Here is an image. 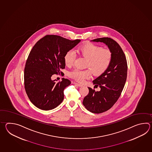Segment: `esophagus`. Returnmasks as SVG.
Here are the masks:
<instances>
[{
	"instance_id": "1",
	"label": "esophagus",
	"mask_w": 152,
	"mask_h": 152,
	"mask_svg": "<svg viewBox=\"0 0 152 152\" xmlns=\"http://www.w3.org/2000/svg\"><path fill=\"white\" fill-rule=\"evenodd\" d=\"M73 84H75V85H77V86H80V87H81V86H83V85H81V84H78V83H75V82H74V83H73Z\"/></svg>"
}]
</instances>
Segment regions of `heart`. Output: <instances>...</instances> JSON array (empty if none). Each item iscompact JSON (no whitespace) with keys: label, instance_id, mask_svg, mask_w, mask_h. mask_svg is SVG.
<instances>
[{"label":"heart","instance_id":"b5f03b06","mask_svg":"<svg viewBox=\"0 0 152 152\" xmlns=\"http://www.w3.org/2000/svg\"><path fill=\"white\" fill-rule=\"evenodd\" d=\"M77 52L79 55L87 58L86 67L91 69H75L71 72L69 75L75 80L83 83L86 79L91 77L92 72L94 75H102L106 71L112 60V53L109 49L102 48L100 46L88 43L79 46ZM75 55L73 52L69 50L65 54L64 61L67 67L74 64Z\"/></svg>","mask_w":152,"mask_h":152}]
</instances>
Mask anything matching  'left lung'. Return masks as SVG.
I'll return each mask as SVG.
<instances>
[{"mask_svg": "<svg viewBox=\"0 0 152 152\" xmlns=\"http://www.w3.org/2000/svg\"><path fill=\"white\" fill-rule=\"evenodd\" d=\"M91 41L103 43L112 53V60L108 68L92 81L94 86H99L100 90L95 91L88 87L89 93L83 102L87 110L100 113L110 109L119 98L126 81L128 67L125 54L115 41L103 37Z\"/></svg>", "mask_w": 152, "mask_h": 152, "instance_id": "8db88e82", "label": "left lung"}]
</instances>
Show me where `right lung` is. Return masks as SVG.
<instances>
[{"label": "right lung", "mask_w": 152, "mask_h": 152, "mask_svg": "<svg viewBox=\"0 0 152 152\" xmlns=\"http://www.w3.org/2000/svg\"><path fill=\"white\" fill-rule=\"evenodd\" d=\"M80 41L51 35L40 39L33 47L26 62L24 77L26 93L35 107L52 110L61 103L64 90L71 82L62 78L56 83L51 77L65 68V54Z\"/></svg>", "instance_id": "right-lung-1"}]
</instances>
